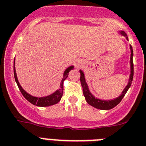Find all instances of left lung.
Wrapping results in <instances>:
<instances>
[{
  "label": "left lung",
  "mask_w": 146,
  "mask_h": 146,
  "mask_svg": "<svg viewBox=\"0 0 146 146\" xmlns=\"http://www.w3.org/2000/svg\"><path fill=\"white\" fill-rule=\"evenodd\" d=\"M121 34H122L123 36L126 37L127 40H128V37L127 36V34H125V32L121 31ZM131 48V75H130V79H129V82L126 88H124V91L122 92V94H121L118 98H115L114 100H103L95 98V97H94L92 95L91 92H89L88 85L86 83L85 79V76H84V73L82 70H79L80 72V82H81L82 87V90H83V94L85 96V100L87 101V103L91 106H94V108L99 109V110H111L112 108H114L115 106H117L123 99V98L125 95V94L127 93V90L129 89V88L131 87V82L133 81V48L132 46H130Z\"/></svg>",
  "instance_id": "obj_1"
}]
</instances>
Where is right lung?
<instances>
[{"instance_id":"right-lung-1","label":"right lung","mask_w":146,"mask_h":146,"mask_svg":"<svg viewBox=\"0 0 146 146\" xmlns=\"http://www.w3.org/2000/svg\"><path fill=\"white\" fill-rule=\"evenodd\" d=\"M73 69V66H70V67H68V68L64 71V76H63V79L61 82V84H60V88H59L58 90H57L56 92H54V93L52 94H50V95L44 97V98H36V97H33V96L30 95L29 94L27 93V92H26L23 88H22V86L20 85L19 82V81H18L16 73H15V61H14V66H13L14 77H15V82H16V83H17L18 87H19V88L20 92H21V93L22 94V95L25 97V98L26 100H28V101L30 102L31 104H34V105H36V106H52V105L58 104V103L61 100L63 95V90H64V86H63L64 81L65 79L67 78L70 71Z\"/></svg>"}]
</instances>
